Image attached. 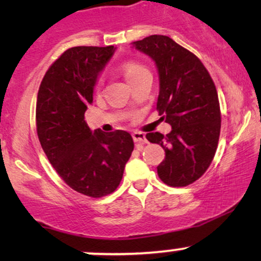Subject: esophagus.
<instances>
[{
	"instance_id": "obj_1",
	"label": "esophagus",
	"mask_w": 261,
	"mask_h": 261,
	"mask_svg": "<svg viewBox=\"0 0 261 261\" xmlns=\"http://www.w3.org/2000/svg\"><path fill=\"white\" fill-rule=\"evenodd\" d=\"M133 139L136 143H146L147 142V140H146V136L145 134L143 133H139V131H135V133L133 134Z\"/></svg>"
}]
</instances>
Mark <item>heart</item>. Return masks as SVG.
I'll list each match as a JSON object with an SVG mask.
<instances>
[{
	"instance_id": "obj_1",
	"label": "heart",
	"mask_w": 261,
	"mask_h": 261,
	"mask_svg": "<svg viewBox=\"0 0 261 261\" xmlns=\"http://www.w3.org/2000/svg\"><path fill=\"white\" fill-rule=\"evenodd\" d=\"M121 71L130 83H134L135 81L139 80L142 74L149 72L148 68L146 67V66L135 61L125 62V64L122 65ZM101 86H103V77H98L97 82H95V91H100Z\"/></svg>"
}]
</instances>
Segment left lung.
I'll return each mask as SVG.
<instances>
[{
	"mask_svg": "<svg viewBox=\"0 0 261 261\" xmlns=\"http://www.w3.org/2000/svg\"><path fill=\"white\" fill-rule=\"evenodd\" d=\"M134 45L157 65V112L172 126L166 136L146 135L166 152L158 176L169 187H187L203 175L216 153L221 131L216 86L200 59L169 37L149 35Z\"/></svg>",
	"mask_w": 261,
	"mask_h": 261,
	"instance_id": "left-lung-1",
	"label": "left lung"
}]
</instances>
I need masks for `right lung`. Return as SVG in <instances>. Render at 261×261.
I'll return each mask as SVG.
<instances>
[{
  "instance_id": "obj_1",
  "label": "right lung",
  "mask_w": 261,
  "mask_h": 261,
  "mask_svg": "<svg viewBox=\"0 0 261 261\" xmlns=\"http://www.w3.org/2000/svg\"><path fill=\"white\" fill-rule=\"evenodd\" d=\"M113 53V45L67 49L46 71L37 98V133L47 160L68 187L89 197L116 190L134 151L126 131L92 133L85 120L95 81Z\"/></svg>"
}]
</instances>
